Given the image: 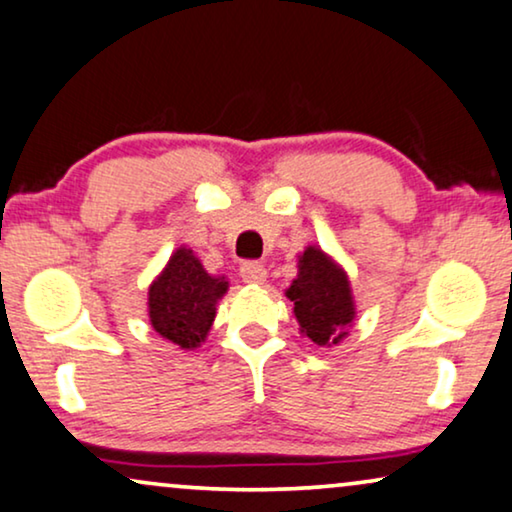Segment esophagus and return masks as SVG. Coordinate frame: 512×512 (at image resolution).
<instances>
[{
    "mask_svg": "<svg viewBox=\"0 0 512 512\" xmlns=\"http://www.w3.org/2000/svg\"><path fill=\"white\" fill-rule=\"evenodd\" d=\"M241 278L250 285H262L267 281V269L260 262H245L241 267Z\"/></svg>",
    "mask_w": 512,
    "mask_h": 512,
    "instance_id": "esophagus-1",
    "label": "esophagus"
}]
</instances>
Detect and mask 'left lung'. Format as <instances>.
I'll return each instance as SVG.
<instances>
[{
    "instance_id": "1",
    "label": "left lung",
    "mask_w": 512,
    "mask_h": 512,
    "mask_svg": "<svg viewBox=\"0 0 512 512\" xmlns=\"http://www.w3.org/2000/svg\"><path fill=\"white\" fill-rule=\"evenodd\" d=\"M299 332L320 349L337 346L356 320V299L342 264L318 245H306L297 255V278L285 290Z\"/></svg>"
}]
</instances>
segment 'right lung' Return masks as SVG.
Here are the masks:
<instances>
[{"instance_id": "1", "label": "right lung", "mask_w": 512, "mask_h": 512, "mask_svg": "<svg viewBox=\"0 0 512 512\" xmlns=\"http://www.w3.org/2000/svg\"><path fill=\"white\" fill-rule=\"evenodd\" d=\"M227 290V278L208 274L194 250L180 245L149 285V323L182 351L199 349L213 327L217 302Z\"/></svg>"}]
</instances>
